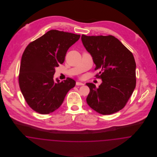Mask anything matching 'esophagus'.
<instances>
[{"label":"esophagus","mask_w":157,"mask_h":157,"mask_svg":"<svg viewBox=\"0 0 157 157\" xmlns=\"http://www.w3.org/2000/svg\"><path fill=\"white\" fill-rule=\"evenodd\" d=\"M76 85L78 86V85H83L84 84H83V83H82V82H76Z\"/></svg>","instance_id":"esophagus-1"}]
</instances>
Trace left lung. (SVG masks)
I'll use <instances>...</instances> for the list:
<instances>
[{"label":"left lung","mask_w":157,"mask_h":157,"mask_svg":"<svg viewBox=\"0 0 157 157\" xmlns=\"http://www.w3.org/2000/svg\"><path fill=\"white\" fill-rule=\"evenodd\" d=\"M82 44L92 57L102 82L97 88L87 83L90 94L86 98L90 107L102 115L122 109L136 86L134 57L116 37L109 36H81ZM99 75L96 76H98Z\"/></svg>","instance_id":"1"}]
</instances>
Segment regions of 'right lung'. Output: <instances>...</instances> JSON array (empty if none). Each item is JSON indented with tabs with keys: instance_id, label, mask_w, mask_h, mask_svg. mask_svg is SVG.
I'll return each instance as SVG.
<instances>
[{
	"instance_id": "obj_1",
	"label": "right lung",
	"mask_w": 157,
	"mask_h": 157,
	"mask_svg": "<svg viewBox=\"0 0 157 157\" xmlns=\"http://www.w3.org/2000/svg\"><path fill=\"white\" fill-rule=\"evenodd\" d=\"M80 35L51 30L27 46L23 53L19 83L23 96L35 111L48 114L58 109L76 82L53 79L55 67L63 63L68 49Z\"/></svg>"
}]
</instances>
